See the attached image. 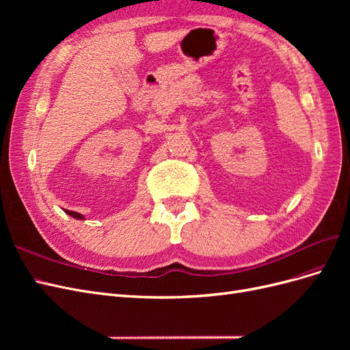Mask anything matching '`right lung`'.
I'll return each mask as SVG.
<instances>
[{"label": "right lung", "instance_id": "add662e5", "mask_svg": "<svg viewBox=\"0 0 350 350\" xmlns=\"http://www.w3.org/2000/svg\"><path fill=\"white\" fill-rule=\"evenodd\" d=\"M66 213H67V215H70V216H71V217H74V219H79V220H83V219H84V216H83V215H80V213H77V211L66 210Z\"/></svg>", "mask_w": 350, "mask_h": 350}]
</instances>
